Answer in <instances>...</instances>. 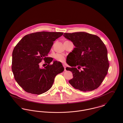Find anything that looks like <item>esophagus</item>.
Masks as SVG:
<instances>
[{
  "mask_svg": "<svg viewBox=\"0 0 123 123\" xmlns=\"http://www.w3.org/2000/svg\"><path fill=\"white\" fill-rule=\"evenodd\" d=\"M63 67H64V71H66V65L64 64H63Z\"/></svg>",
  "mask_w": 123,
  "mask_h": 123,
  "instance_id": "obj_1",
  "label": "esophagus"
}]
</instances>
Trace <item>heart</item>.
<instances>
[{
    "mask_svg": "<svg viewBox=\"0 0 123 123\" xmlns=\"http://www.w3.org/2000/svg\"><path fill=\"white\" fill-rule=\"evenodd\" d=\"M55 59L58 62H64L65 60V57L61 54H57L55 56Z\"/></svg>",
    "mask_w": 123,
    "mask_h": 123,
    "instance_id": "obj_1",
    "label": "heart"
}]
</instances>
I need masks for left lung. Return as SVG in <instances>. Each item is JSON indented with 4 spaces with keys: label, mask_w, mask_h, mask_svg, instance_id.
Here are the masks:
<instances>
[{
    "label": "left lung",
    "mask_w": 123,
    "mask_h": 123,
    "mask_svg": "<svg viewBox=\"0 0 123 123\" xmlns=\"http://www.w3.org/2000/svg\"><path fill=\"white\" fill-rule=\"evenodd\" d=\"M63 36L75 46L71 52L75 62L66 61L71 67L66 70L73 74L69 83L85 92L97 88L107 74L109 65L105 44L98 36L86 32L64 33ZM80 68L83 70L79 71L77 69Z\"/></svg>",
    "instance_id": "obj_1"
}]
</instances>
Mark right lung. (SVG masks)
<instances>
[{"mask_svg": "<svg viewBox=\"0 0 123 123\" xmlns=\"http://www.w3.org/2000/svg\"><path fill=\"white\" fill-rule=\"evenodd\" d=\"M61 32H41L25 36L12 53V70L20 86L28 93L40 95L52 87L55 76L64 70L61 62L47 57L53 42L63 35ZM48 65L39 67L42 60Z\"/></svg>", "mask_w": 123, "mask_h": 123, "instance_id": "add662e5", "label": "right lung"}]
</instances>
